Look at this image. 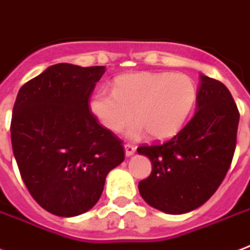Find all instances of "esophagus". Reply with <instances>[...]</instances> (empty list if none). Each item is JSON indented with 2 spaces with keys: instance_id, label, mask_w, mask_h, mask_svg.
Listing matches in <instances>:
<instances>
[{
  "instance_id": "34e87169",
  "label": "esophagus",
  "mask_w": 250,
  "mask_h": 250,
  "mask_svg": "<svg viewBox=\"0 0 250 250\" xmlns=\"http://www.w3.org/2000/svg\"><path fill=\"white\" fill-rule=\"evenodd\" d=\"M135 150H136V146H131V144H125V152L127 157H131L135 153Z\"/></svg>"
}]
</instances>
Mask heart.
<instances>
[{"instance_id":"obj_1","label":"heart","mask_w":250,"mask_h":250,"mask_svg":"<svg viewBox=\"0 0 250 250\" xmlns=\"http://www.w3.org/2000/svg\"><path fill=\"white\" fill-rule=\"evenodd\" d=\"M195 85L182 73L135 72L119 76L112 94L101 91L91 98L90 111L111 132H121L133 118L127 135L138 138L148 132L156 140L178 132L195 102Z\"/></svg>"}]
</instances>
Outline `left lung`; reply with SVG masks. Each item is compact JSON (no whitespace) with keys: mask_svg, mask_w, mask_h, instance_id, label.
<instances>
[{"mask_svg":"<svg viewBox=\"0 0 250 250\" xmlns=\"http://www.w3.org/2000/svg\"><path fill=\"white\" fill-rule=\"evenodd\" d=\"M191 121L164 144L139 146L152 163L139 193L153 208L182 215L201 207L224 180L235 153L240 114L226 85L201 74Z\"/></svg>","mask_w":250,"mask_h":250,"instance_id":"1","label":"left lung"}]
</instances>
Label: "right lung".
Masks as SVG:
<instances>
[{
  "label": "right lung",
  "mask_w": 250,
  "mask_h": 250,
  "mask_svg": "<svg viewBox=\"0 0 250 250\" xmlns=\"http://www.w3.org/2000/svg\"><path fill=\"white\" fill-rule=\"evenodd\" d=\"M104 66L60 62L21 87L11 117V146L31 197L62 218L98 202L108 171L125 160L122 142L98 125L89 98Z\"/></svg>",
  "instance_id": "1"
}]
</instances>
